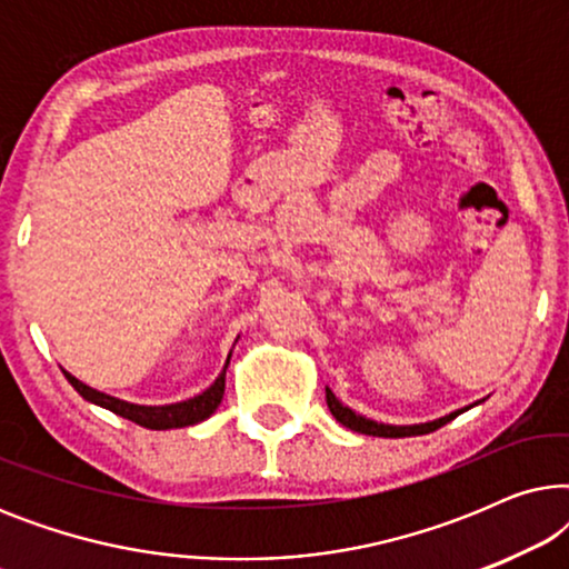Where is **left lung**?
<instances>
[{"mask_svg": "<svg viewBox=\"0 0 569 569\" xmlns=\"http://www.w3.org/2000/svg\"><path fill=\"white\" fill-rule=\"evenodd\" d=\"M326 403H329V411L337 419L339 425L349 427L352 432H360V435H372V438H411V435H427V432H435L438 427H442L450 419H456L461 411L471 409H458V411H450V415L440 417V419H432V422H422V425H383V422H376V419H368L362 415H357L355 409H349L341 403L337 396L331 393V388H326Z\"/></svg>", "mask_w": 569, "mask_h": 569, "instance_id": "8db88e82", "label": "left lung"}]
</instances>
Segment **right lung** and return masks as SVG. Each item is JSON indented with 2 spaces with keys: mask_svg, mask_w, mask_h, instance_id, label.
Instances as JSON below:
<instances>
[{
  "mask_svg": "<svg viewBox=\"0 0 569 569\" xmlns=\"http://www.w3.org/2000/svg\"><path fill=\"white\" fill-rule=\"evenodd\" d=\"M230 355H228V362H224L222 372L217 376V380L207 388V391L193 396V399H186V401H178V403H166V407H144V403H129L123 399H116V396H108L103 391H98V388L84 386L82 380H77L72 376V372L64 370V376L84 401H90V403H96V407H103L108 411H113V415L129 419V422H137L139 427H147V430H173V427L199 425V422H204V419L214 415V409L220 407V401L224 396V370H228V365H230Z\"/></svg>",
  "mask_w": 569,
  "mask_h": 569,
  "instance_id": "obj_1",
  "label": "right lung"
}]
</instances>
